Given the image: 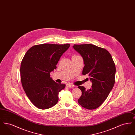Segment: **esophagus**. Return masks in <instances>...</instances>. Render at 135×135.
I'll return each instance as SVG.
<instances>
[{"label":"esophagus","mask_w":135,"mask_h":135,"mask_svg":"<svg viewBox=\"0 0 135 135\" xmlns=\"http://www.w3.org/2000/svg\"><path fill=\"white\" fill-rule=\"evenodd\" d=\"M66 87H67V88H74V86H73V85H72V84H66Z\"/></svg>","instance_id":"obj_1"}]
</instances>
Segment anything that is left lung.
Instances as JSON below:
<instances>
[{
    "mask_svg": "<svg viewBox=\"0 0 135 135\" xmlns=\"http://www.w3.org/2000/svg\"><path fill=\"white\" fill-rule=\"evenodd\" d=\"M73 47L84 59L83 74H88L93 84L90 90L78 86L82 92L78 102L84 108L96 109L105 101L114 85L115 65L109 51L104 48L91 44L74 45Z\"/></svg>",
    "mask_w": 135,
    "mask_h": 135,
    "instance_id": "1",
    "label": "left lung"
}]
</instances>
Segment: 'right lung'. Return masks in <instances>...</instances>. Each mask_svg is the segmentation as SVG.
Listing matches in <instances>:
<instances>
[{
	"instance_id": "1",
	"label": "right lung",
	"mask_w": 135,
	"mask_h": 135,
	"mask_svg": "<svg viewBox=\"0 0 135 135\" xmlns=\"http://www.w3.org/2000/svg\"><path fill=\"white\" fill-rule=\"evenodd\" d=\"M70 46L68 44H44L34 45L26 52L20 67L23 88L32 104L39 109H46L55 105L59 92L65 87L50 77L57 68L61 56Z\"/></svg>"
}]
</instances>
